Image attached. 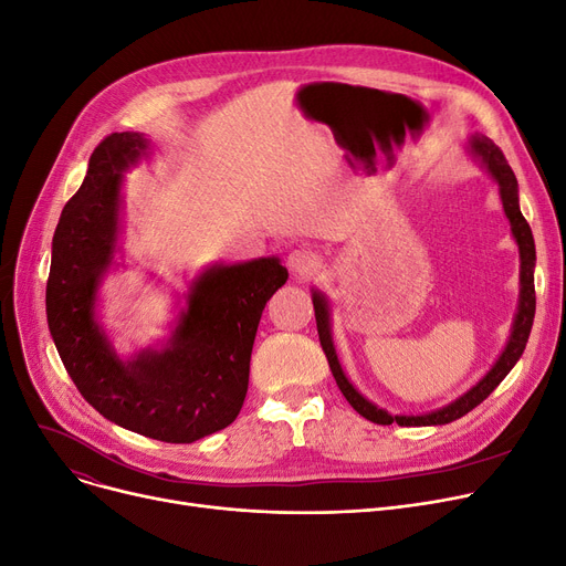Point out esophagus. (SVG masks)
Segmentation results:
<instances>
[{"mask_svg":"<svg viewBox=\"0 0 566 566\" xmlns=\"http://www.w3.org/2000/svg\"><path fill=\"white\" fill-rule=\"evenodd\" d=\"M317 262H319V258L313 251H308V249H294L287 255V269H290L292 274H297V276H304V274L313 272V269L317 266Z\"/></svg>","mask_w":566,"mask_h":566,"instance_id":"esophagus-1","label":"esophagus"}]
</instances>
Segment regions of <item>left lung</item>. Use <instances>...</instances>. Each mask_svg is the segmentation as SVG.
I'll list each match as a JSON object with an SVG mask.
<instances>
[{
	"mask_svg": "<svg viewBox=\"0 0 566 566\" xmlns=\"http://www.w3.org/2000/svg\"><path fill=\"white\" fill-rule=\"evenodd\" d=\"M470 151L474 154V158H479V164L486 168V172L497 181L500 186V198H502V207L506 219L511 223V234H514L516 244H518V253H521V300H518V313L514 319V329H511L509 343L504 347V353L500 355V359L495 361V366L483 375V380H479L468 394H463L459 400L449 402L447 408H440L436 412L428 415H417V417H406V415H389L385 410H380L378 406H373L370 400H366L349 380L345 378V373L338 364L336 349H334V340H332V329H329V304L327 300L322 297L319 292L313 290V308H315V322H317V336H319V345L325 349L329 368L334 373V380L338 385V389L343 391V396L347 398L349 406H353L361 417H366L373 423H398V426H442L449 421L461 419L463 415H468L470 410H474L479 402L486 400L495 387L506 378L509 370L516 366V361L521 359L525 343L530 338L532 332V322H534V311H536V294H534V262H536V251H534V237L532 230L525 221V217L521 213L518 207V181L514 170L506 164V158L502 154V149L489 140L486 136H472L470 138Z\"/></svg>",
	"mask_w": 566,
	"mask_h": 566,
	"instance_id": "obj_1",
	"label": "left lung"
}]
</instances>
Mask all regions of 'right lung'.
Wrapping results in <instances>:
<instances>
[{"label": "right lung", "instance_id": "right-lung-1", "mask_svg": "<svg viewBox=\"0 0 566 566\" xmlns=\"http://www.w3.org/2000/svg\"><path fill=\"white\" fill-rule=\"evenodd\" d=\"M145 149L140 133H113L94 149L52 237L45 313L66 373L96 412L145 438L188 444L230 426L244 406L260 317L287 269L279 258L207 269L168 347L119 359L94 304L117 244L122 170Z\"/></svg>", "mask_w": 566, "mask_h": 566}]
</instances>
